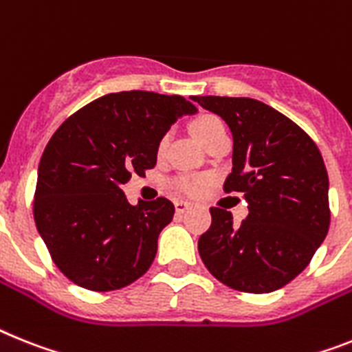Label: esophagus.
<instances>
[{
  "mask_svg": "<svg viewBox=\"0 0 352 352\" xmlns=\"http://www.w3.org/2000/svg\"><path fill=\"white\" fill-rule=\"evenodd\" d=\"M191 208L190 202H186V200H175V211L181 214V212H186L188 209Z\"/></svg>",
  "mask_w": 352,
  "mask_h": 352,
  "instance_id": "34e87169",
  "label": "esophagus"
}]
</instances>
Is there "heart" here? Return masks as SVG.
Here are the masks:
<instances>
[{"label": "heart", "instance_id": "obj_1", "mask_svg": "<svg viewBox=\"0 0 352 352\" xmlns=\"http://www.w3.org/2000/svg\"><path fill=\"white\" fill-rule=\"evenodd\" d=\"M190 131L195 140L199 141L202 146H206L209 140H212L214 135L226 131V126H223L220 118L212 116V114H204V116L191 121ZM166 141L168 138H162V141L159 143V152H162V148L166 146ZM206 184H208L206 177H182V179L177 181V188L186 195H199Z\"/></svg>", "mask_w": 352, "mask_h": 352}]
</instances>
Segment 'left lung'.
Returning <instances> with one entry per match:
<instances>
[{
    "mask_svg": "<svg viewBox=\"0 0 352 352\" xmlns=\"http://www.w3.org/2000/svg\"><path fill=\"white\" fill-rule=\"evenodd\" d=\"M232 134V171L223 190L238 191L249 217L236 227L227 209L211 208L199 252L212 276L234 290L268 294L297 277L329 229L326 164L306 132L254 98L195 96Z\"/></svg>",
    "mask_w": 352,
    "mask_h": 352,
    "instance_id": "1",
    "label": "left lung"
}]
</instances>
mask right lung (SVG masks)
<instances>
[{"label": "right lung", "mask_w": 352, "mask_h": 352, "mask_svg": "<svg viewBox=\"0 0 352 352\" xmlns=\"http://www.w3.org/2000/svg\"><path fill=\"white\" fill-rule=\"evenodd\" d=\"M197 112L179 94H105L67 118L44 148L34 218L64 276L85 290H120L140 279L173 218L168 199L132 206L121 186L157 162L161 140Z\"/></svg>", "instance_id": "obj_1"}]
</instances>
